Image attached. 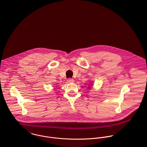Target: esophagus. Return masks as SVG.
Listing matches in <instances>:
<instances>
[{
    "label": "esophagus",
    "instance_id": "esophagus-1",
    "mask_svg": "<svg viewBox=\"0 0 147 147\" xmlns=\"http://www.w3.org/2000/svg\"><path fill=\"white\" fill-rule=\"evenodd\" d=\"M67 82L68 83H71V82H73L74 81V79H68L67 80Z\"/></svg>",
    "mask_w": 147,
    "mask_h": 147
}]
</instances>
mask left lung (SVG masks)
I'll use <instances>...</instances> for the list:
<instances>
[{
    "instance_id": "obj_1",
    "label": "left lung",
    "mask_w": 147,
    "mask_h": 147,
    "mask_svg": "<svg viewBox=\"0 0 147 147\" xmlns=\"http://www.w3.org/2000/svg\"><path fill=\"white\" fill-rule=\"evenodd\" d=\"M89 88H90V87H89Z\"/></svg>"
}]
</instances>
